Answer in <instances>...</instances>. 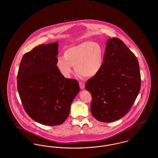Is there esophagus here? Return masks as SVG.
<instances>
[{
  "instance_id": "1",
  "label": "esophagus",
  "mask_w": 158,
  "mask_h": 158,
  "mask_svg": "<svg viewBox=\"0 0 158 158\" xmlns=\"http://www.w3.org/2000/svg\"><path fill=\"white\" fill-rule=\"evenodd\" d=\"M79 85H80V88L81 89H83L85 88V83L82 82H79Z\"/></svg>"
}]
</instances>
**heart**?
Returning a JSON list of instances; mask_svg holds the SVG:
<instances>
[{
	"label": "heart",
	"mask_w": 158,
	"mask_h": 158,
	"mask_svg": "<svg viewBox=\"0 0 158 158\" xmlns=\"http://www.w3.org/2000/svg\"><path fill=\"white\" fill-rule=\"evenodd\" d=\"M104 47L98 43L84 41L68 48L64 57L57 58L56 66L61 75L70 78L75 67L77 73L86 77L97 75L102 70L104 61Z\"/></svg>",
	"instance_id": "1"
}]
</instances>
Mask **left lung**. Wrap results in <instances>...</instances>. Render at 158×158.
I'll return each mask as SVG.
<instances>
[{"instance_id": "left-lung-1", "label": "left lung", "mask_w": 158, "mask_h": 158, "mask_svg": "<svg viewBox=\"0 0 158 158\" xmlns=\"http://www.w3.org/2000/svg\"><path fill=\"white\" fill-rule=\"evenodd\" d=\"M140 86L139 64L135 54L120 39L109 38L102 70L85 85L92 95V115L104 123L119 120L130 110Z\"/></svg>"}]
</instances>
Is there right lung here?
Returning <instances> with one entry per match:
<instances>
[{"label":"right lung","instance_id":"add662e5","mask_svg":"<svg viewBox=\"0 0 158 158\" xmlns=\"http://www.w3.org/2000/svg\"><path fill=\"white\" fill-rule=\"evenodd\" d=\"M58 42L41 44L25 53L17 76V88L23 108L31 118L46 126L61 124L80 88L56 66Z\"/></svg>","mask_w":158,"mask_h":158}]
</instances>
